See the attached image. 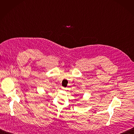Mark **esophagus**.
Segmentation results:
<instances>
[{"mask_svg": "<svg viewBox=\"0 0 134 134\" xmlns=\"http://www.w3.org/2000/svg\"><path fill=\"white\" fill-rule=\"evenodd\" d=\"M62 90H65V88H64V87H62Z\"/></svg>", "mask_w": 134, "mask_h": 134, "instance_id": "obj_1", "label": "esophagus"}]
</instances>
